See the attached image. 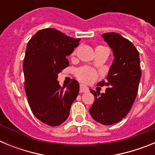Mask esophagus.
Returning a JSON list of instances; mask_svg holds the SVG:
<instances>
[{
    "instance_id": "34e87169",
    "label": "esophagus",
    "mask_w": 155,
    "mask_h": 155,
    "mask_svg": "<svg viewBox=\"0 0 155 155\" xmlns=\"http://www.w3.org/2000/svg\"><path fill=\"white\" fill-rule=\"evenodd\" d=\"M89 91V88L87 87V86L84 85V84H81L80 86V92L84 93V92H87Z\"/></svg>"
}]
</instances>
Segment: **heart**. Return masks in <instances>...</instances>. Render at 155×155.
Returning a JSON list of instances; mask_svg holds the SVG:
<instances>
[{
  "instance_id": "b5f03b06",
  "label": "heart",
  "mask_w": 155,
  "mask_h": 155,
  "mask_svg": "<svg viewBox=\"0 0 155 155\" xmlns=\"http://www.w3.org/2000/svg\"><path fill=\"white\" fill-rule=\"evenodd\" d=\"M72 54L74 55L75 51H74ZM75 74L80 80H81L82 81L86 82V83L93 82L94 81L96 80V78H98L97 71L94 68L87 67V66L78 68L75 71Z\"/></svg>"
}]
</instances>
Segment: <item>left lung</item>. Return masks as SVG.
<instances>
[{"label":"left lung","instance_id":"1","mask_svg":"<svg viewBox=\"0 0 155 155\" xmlns=\"http://www.w3.org/2000/svg\"><path fill=\"white\" fill-rule=\"evenodd\" d=\"M113 52L114 60L109 68L105 93L90 89L94 101L89 112L91 117L102 125L121 121L130 111L137 97L141 77L139 52L130 41L116 32L102 35Z\"/></svg>","mask_w":155,"mask_h":155}]
</instances>
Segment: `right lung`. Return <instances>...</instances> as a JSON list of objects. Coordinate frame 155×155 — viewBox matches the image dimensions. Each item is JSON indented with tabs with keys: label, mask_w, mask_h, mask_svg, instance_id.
<instances>
[{
	"label": "right lung",
	"mask_w": 155,
	"mask_h": 155,
	"mask_svg": "<svg viewBox=\"0 0 155 155\" xmlns=\"http://www.w3.org/2000/svg\"><path fill=\"white\" fill-rule=\"evenodd\" d=\"M55 28L39 30L28 41L23 71L25 90L34 116L50 127L67 120L71 106L79 93V84L73 79L67 87L59 84L58 74L69 66L67 56L79 45Z\"/></svg>",
	"instance_id": "right-lung-1"
}]
</instances>
